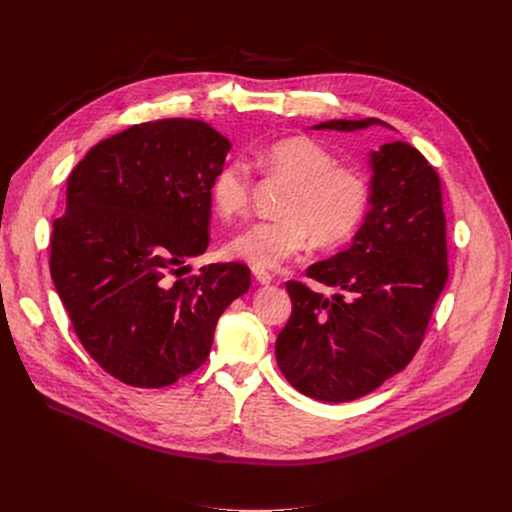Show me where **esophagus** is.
<instances>
[{
    "instance_id": "34e87169",
    "label": "esophagus",
    "mask_w": 512,
    "mask_h": 512,
    "mask_svg": "<svg viewBox=\"0 0 512 512\" xmlns=\"http://www.w3.org/2000/svg\"><path fill=\"white\" fill-rule=\"evenodd\" d=\"M253 277H255V281L259 283V285H269L271 283V275L267 273V271H263V269H253Z\"/></svg>"
}]
</instances>
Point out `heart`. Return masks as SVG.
<instances>
[{"label": "heart", "mask_w": 512, "mask_h": 512, "mask_svg": "<svg viewBox=\"0 0 512 512\" xmlns=\"http://www.w3.org/2000/svg\"><path fill=\"white\" fill-rule=\"evenodd\" d=\"M255 164L289 182L281 218L253 223L231 237L227 253L255 269H277L300 257L316 239L330 247L346 241L369 208V182L356 168L336 164L334 154L308 135H291L255 154ZM251 172L229 162L216 172L210 202L218 216L239 214L249 202Z\"/></svg>", "instance_id": "obj_1"}]
</instances>
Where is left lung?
<instances>
[{
    "mask_svg": "<svg viewBox=\"0 0 512 512\" xmlns=\"http://www.w3.org/2000/svg\"><path fill=\"white\" fill-rule=\"evenodd\" d=\"M381 119H334L316 129L356 131ZM371 210L334 257L306 275L340 289L332 298L287 281L291 316L275 342L279 371L300 393L354 401L401 373L419 350L448 281L440 176L405 141L371 154Z\"/></svg>",
    "mask_w": 512,
    "mask_h": 512,
    "instance_id": "8db88e82",
    "label": "left lung"
}]
</instances>
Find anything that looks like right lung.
Returning a JSON list of instances; mask_svg holds the SVG:
<instances>
[{"mask_svg":"<svg viewBox=\"0 0 512 512\" xmlns=\"http://www.w3.org/2000/svg\"><path fill=\"white\" fill-rule=\"evenodd\" d=\"M231 141L196 119L131 125L66 180L50 275L81 344L117 381L160 389L206 362L216 320L251 285L243 263L180 277L208 247L210 186Z\"/></svg>","mask_w":512,"mask_h":512,"instance_id":"right-lung-1","label":"right lung"}]
</instances>
